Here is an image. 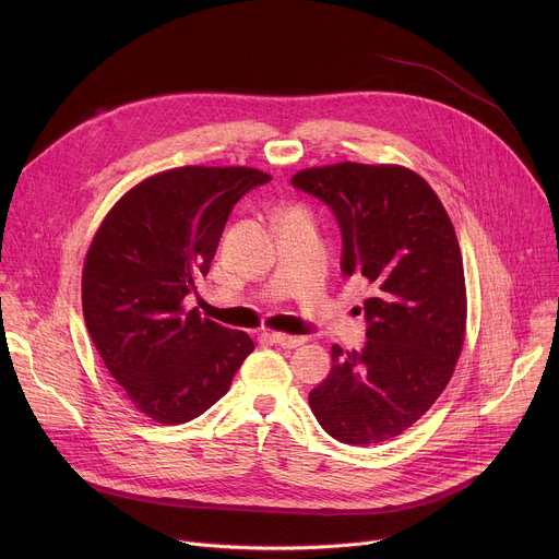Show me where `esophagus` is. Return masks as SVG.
I'll use <instances>...</instances> for the list:
<instances>
[{"instance_id":"esophagus-1","label":"esophagus","mask_w":559,"mask_h":559,"mask_svg":"<svg viewBox=\"0 0 559 559\" xmlns=\"http://www.w3.org/2000/svg\"><path fill=\"white\" fill-rule=\"evenodd\" d=\"M270 338H272L276 345L285 347V349H294V347H298V345H302V343H305V338H302V336H289V334H281V332L270 334Z\"/></svg>"}]
</instances>
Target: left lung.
I'll return each instance as SVG.
<instances>
[{
  "instance_id": "8db88e82",
  "label": "left lung",
  "mask_w": 559,
  "mask_h": 559,
  "mask_svg": "<svg viewBox=\"0 0 559 559\" xmlns=\"http://www.w3.org/2000/svg\"><path fill=\"white\" fill-rule=\"evenodd\" d=\"M325 201L343 231V274L373 287L367 345L332 347L309 407L345 444L407 431L449 384L466 334L464 265L453 223L431 186L405 166L334 164L292 177Z\"/></svg>"
}]
</instances>
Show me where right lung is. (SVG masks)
Here are the masks:
<instances>
[{"instance_id": "right-lung-1", "label": "right lung", "mask_w": 559, "mask_h": 559, "mask_svg": "<svg viewBox=\"0 0 559 559\" xmlns=\"http://www.w3.org/2000/svg\"><path fill=\"white\" fill-rule=\"evenodd\" d=\"M257 168L183 166L130 188L102 221L82 272L88 334L130 405L162 425L190 423L225 395L254 352L183 300L210 272L225 221Z\"/></svg>"}]
</instances>
